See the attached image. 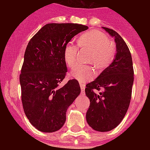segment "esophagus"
Masks as SVG:
<instances>
[{
	"label": "esophagus",
	"mask_w": 150,
	"mask_h": 150,
	"mask_svg": "<svg viewBox=\"0 0 150 150\" xmlns=\"http://www.w3.org/2000/svg\"><path fill=\"white\" fill-rule=\"evenodd\" d=\"M80 88H81V94L82 95H84L85 94V88H86V85L84 84V83H80Z\"/></svg>",
	"instance_id": "34e87169"
}]
</instances>
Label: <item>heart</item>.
Returning a JSON list of instances; mask_svg holds the SVG:
<instances>
[{
    "label": "heart",
    "instance_id": "heart-1",
    "mask_svg": "<svg viewBox=\"0 0 150 150\" xmlns=\"http://www.w3.org/2000/svg\"><path fill=\"white\" fill-rule=\"evenodd\" d=\"M81 45L91 46L95 50L91 58L92 62L98 69L109 65L115 55V48L110 40L99 30H90L83 34L79 40ZM78 45L74 40L69 41L64 49V59L69 66H72L76 59ZM71 76L80 83L90 81L96 75L95 69L89 64H77L72 67Z\"/></svg>",
    "mask_w": 150,
    "mask_h": 150
}]
</instances>
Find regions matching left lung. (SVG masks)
Wrapping results in <instances>:
<instances>
[{"instance_id": "8db88e82", "label": "left lung", "mask_w": 150, "mask_h": 150, "mask_svg": "<svg viewBox=\"0 0 150 150\" xmlns=\"http://www.w3.org/2000/svg\"><path fill=\"white\" fill-rule=\"evenodd\" d=\"M114 38L116 52L112 63L85 88L90 100L86 121L97 132H105L117 127L126 114L134 83L132 58L121 36L112 29L102 27ZM102 91L98 94L94 90Z\"/></svg>"}]
</instances>
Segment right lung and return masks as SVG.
Wrapping results in <instances>:
<instances>
[{
	"label": "right lung",
	"mask_w": 150,
	"mask_h": 150,
	"mask_svg": "<svg viewBox=\"0 0 150 150\" xmlns=\"http://www.w3.org/2000/svg\"><path fill=\"white\" fill-rule=\"evenodd\" d=\"M88 28L79 24H46L29 41L19 77L22 101L29 122L40 132L60 129L67 108L80 94L76 79L59 85L67 73L64 49L74 36Z\"/></svg>",
	"instance_id": "add662e5"
}]
</instances>
